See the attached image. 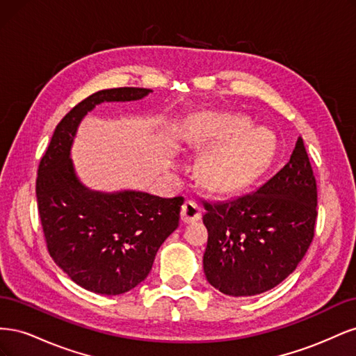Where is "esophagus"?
I'll use <instances>...</instances> for the list:
<instances>
[{
    "mask_svg": "<svg viewBox=\"0 0 356 356\" xmlns=\"http://www.w3.org/2000/svg\"><path fill=\"white\" fill-rule=\"evenodd\" d=\"M202 218V208L195 200H187L181 208V221L184 224L195 222Z\"/></svg>",
    "mask_w": 356,
    "mask_h": 356,
    "instance_id": "obj_1",
    "label": "esophagus"
}]
</instances>
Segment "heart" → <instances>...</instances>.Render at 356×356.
<instances>
[{"instance_id": "b5f03b06", "label": "heart", "mask_w": 356, "mask_h": 356, "mask_svg": "<svg viewBox=\"0 0 356 356\" xmlns=\"http://www.w3.org/2000/svg\"><path fill=\"white\" fill-rule=\"evenodd\" d=\"M242 117L204 114L190 123L188 139L197 144L225 141L203 160L202 177L217 191L239 188L267 166L275 152V136L263 127L246 129Z\"/></svg>"}]
</instances>
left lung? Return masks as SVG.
Instances as JSON below:
<instances>
[{"label": "left lung", "instance_id": "left-lung-1", "mask_svg": "<svg viewBox=\"0 0 356 356\" xmlns=\"http://www.w3.org/2000/svg\"><path fill=\"white\" fill-rule=\"evenodd\" d=\"M316 204V179L298 138L288 163L257 191L203 203L208 282L232 297L257 296L281 284L314 241Z\"/></svg>", "mask_w": 356, "mask_h": 356}]
</instances>
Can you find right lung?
<instances>
[{
  "label": "right lung",
  "mask_w": 356,
  "mask_h": 356,
  "mask_svg": "<svg viewBox=\"0 0 356 356\" xmlns=\"http://www.w3.org/2000/svg\"><path fill=\"white\" fill-rule=\"evenodd\" d=\"M149 92L118 88L90 95L59 122L38 166L35 193L49 254L75 284L96 294H123L141 284L179 224L181 196L95 191L79 179L71 160L86 114L98 104L138 101Z\"/></svg>",
  "instance_id": "1"
}]
</instances>
